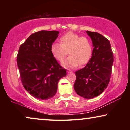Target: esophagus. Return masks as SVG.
I'll list each match as a JSON object with an SVG mask.
<instances>
[{"label":"esophagus","instance_id":"1","mask_svg":"<svg viewBox=\"0 0 130 130\" xmlns=\"http://www.w3.org/2000/svg\"><path fill=\"white\" fill-rule=\"evenodd\" d=\"M68 73H72V71H71V70H68Z\"/></svg>","mask_w":130,"mask_h":130}]
</instances>
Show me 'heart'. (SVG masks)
<instances>
[{"label":"heart","instance_id":"heart-1","mask_svg":"<svg viewBox=\"0 0 130 130\" xmlns=\"http://www.w3.org/2000/svg\"><path fill=\"white\" fill-rule=\"evenodd\" d=\"M60 44L53 43L50 50L53 56L59 62H62L69 52L70 56L62 62L66 67L73 68L83 66L89 62L93 48L91 39L69 31L61 37Z\"/></svg>","mask_w":130,"mask_h":130}]
</instances>
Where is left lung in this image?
<instances>
[{
    "label": "left lung",
    "instance_id": "obj_1",
    "mask_svg": "<svg viewBox=\"0 0 130 130\" xmlns=\"http://www.w3.org/2000/svg\"><path fill=\"white\" fill-rule=\"evenodd\" d=\"M86 32L93 43L92 56L84 68L75 72L74 88L78 95L92 99L102 93L108 85L113 54L108 39L98 32L89 31Z\"/></svg>",
    "mask_w": 130,
    "mask_h": 130
}]
</instances>
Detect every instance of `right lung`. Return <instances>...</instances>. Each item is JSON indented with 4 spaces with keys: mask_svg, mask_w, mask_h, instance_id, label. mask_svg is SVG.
Instances as JSON below:
<instances>
[{
    "mask_svg": "<svg viewBox=\"0 0 130 130\" xmlns=\"http://www.w3.org/2000/svg\"><path fill=\"white\" fill-rule=\"evenodd\" d=\"M57 31H40L32 34L19 47L17 62L23 86L39 99L56 93L57 84L67 70L53 56L50 47L58 37Z\"/></svg>",
    "mask_w": 130,
    "mask_h": 130,
    "instance_id": "1",
    "label": "right lung"
}]
</instances>
